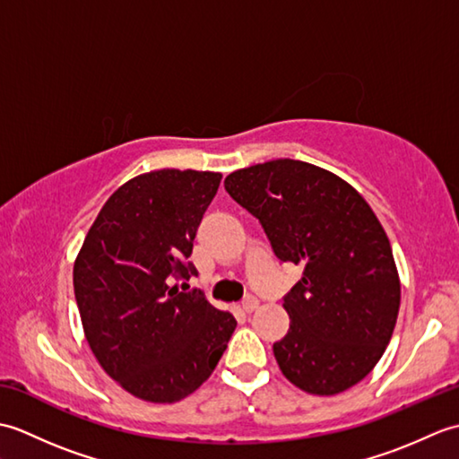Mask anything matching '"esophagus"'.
Wrapping results in <instances>:
<instances>
[{
	"label": "esophagus",
	"mask_w": 459,
	"mask_h": 459,
	"mask_svg": "<svg viewBox=\"0 0 459 459\" xmlns=\"http://www.w3.org/2000/svg\"><path fill=\"white\" fill-rule=\"evenodd\" d=\"M260 306V301L255 296H248L245 301H242V309L247 311V314H252V311H256Z\"/></svg>",
	"instance_id": "esophagus-1"
}]
</instances>
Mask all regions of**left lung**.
<instances>
[{
    "instance_id": "left-lung-1",
    "label": "left lung",
    "mask_w": 459,
    "mask_h": 459,
    "mask_svg": "<svg viewBox=\"0 0 459 459\" xmlns=\"http://www.w3.org/2000/svg\"><path fill=\"white\" fill-rule=\"evenodd\" d=\"M224 189L260 221L281 262L304 266L284 298L290 329L272 347L281 375L317 396L360 383L401 307L393 248L373 209L339 175L298 160L232 171Z\"/></svg>"
}]
</instances>
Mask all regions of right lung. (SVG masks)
<instances>
[{"label": "right lung", "instance_id": "1", "mask_svg": "<svg viewBox=\"0 0 459 459\" xmlns=\"http://www.w3.org/2000/svg\"><path fill=\"white\" fill-rule=\"evenodd\" d=\"M221 173L158 169L126 181L104 203L74 260L84 337L106 375L148 403L171 404L211 377L237 319L175 280Z\"/></svg>", "mask_w": 459, "mask_h": 459}]
</instances>
